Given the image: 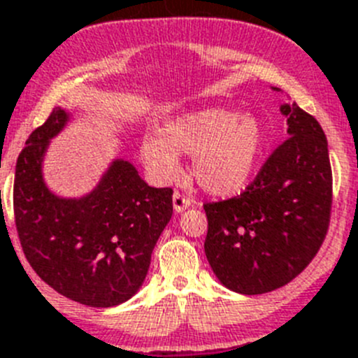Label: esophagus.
<instances>
[{
  "mask_svg": "<svg viewBox=\"0 0 358 358\" xmlns=\"http://www.w3.org/2000/svg\"><path fill=\"white\" fill-rule=\"evenodd\" d=\"M192 204V201H189V197H186V195H182L181 192H173V210L177 211V213H181V211H185L186 208Z\"/></svg>",
  "mask_w": 358,
  "mask_h": 358,
  "instance_id": "34e87169",
  "label": "esophagus"
}]
</instances>
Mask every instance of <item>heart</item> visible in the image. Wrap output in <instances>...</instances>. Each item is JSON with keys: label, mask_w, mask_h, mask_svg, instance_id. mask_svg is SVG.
<instances>
[{"label": "heart", "mask_w": 358, "mask_h": 358, "mask_svg": "<svg viewBox=\"0 0 358 358\" xmlns=\"http://www.w3.org/2000/svg\"><path fill=\"white\" fill-rule=\"evenodd\" d=\"M264 129L249 115L226 107H206L170 120L159 138H145L141 159L152 176L170 181L179 172L177 154L194 156L195 181L211 195H235L255 176Z\"/></svg>", "instance_id": "heart-1"}]
</instances>
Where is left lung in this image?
<instances>
[{
    "instance_id": "1",
    "label": "left lung",
    "mask_w": 358,
    "mask_h": 358,
    "mask_svg": "<svg viewBox=\"0 0 358 358\" xmlns=\"http://www.w3.org/2000/svg\"><path fill=\"white\" fill-rule=\"evenodd\" d=\"M289 138L240 195L206 202L204 251L227 289L265 294L287 285L314 260L330 227L331 164L317 120L281 106Z\"/></svg>"
}]
</instances>
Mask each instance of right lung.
Returning <instances> with one entry per match:
<instances>
[{"mask_svg":"<svg viewBox=\"0 0 358 358\" xmlns=\"http://www.w3.org/2000/svg\"><path fill=\"white\" fill-rule=\"evenodd\" d=\"M61 107L28 136L15 164L14 222L37 276L73 301L107 308L134 296L152 249L172 218V188H152L129 161H116L93 194L66 201L48 192L41 159L64 127Z\"/></svg>","mask_w":358,"mask_h":358,"instance_id":"right-lung-1","label":"right lung"}]
</instances>
